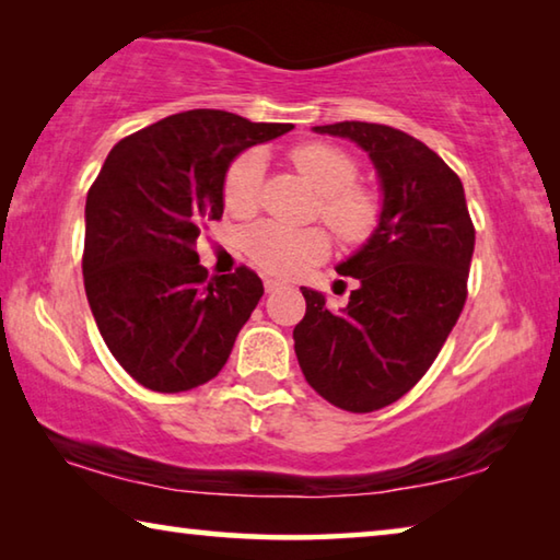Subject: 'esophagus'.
Instances as JSON below:
<instances>
[{
    "label": "esophagus",
    "mask_w": 560,
    "mask_h": 560,
    "mask_svg": "<svg viewBox=\"0 0 560 560\" xmlns=\"http://www.w3.org/2000/svg\"><path fill=\"white\" fill-rule=\"evenodd\" d=\"M281 287H283V281H279V279H264V289H267V293L279 291Z\"/></svg>",
    "instance_id": "1"
}]
</instances>
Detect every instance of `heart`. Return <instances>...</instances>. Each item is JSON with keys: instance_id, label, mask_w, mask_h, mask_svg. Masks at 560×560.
Returning <instances> with one entry per match:
<instances>
[{"instance_id": "1", "label": "heart", "mask_w": 560, "mask_h": 560, "mask_svg": "<svg viewBox=\"0 0 560 560\" xmlns=\"http://www.w3.org/2000/svg\"><path fill=\"white\" fill-rule=\"evenodd\" d=\"M291 163L316 189L318 214L340 242L365 244L383 222V197L375 187L355 183L358 160L330 143H303L289 153ZM267 158L252 148L234 158L222 183L226 212L249 217L259 210ZM330 242L320 226L293 230L279 222H259L244 234V252L259 269L273 277H296L328 257Z\"/></svg>"}]
</instances>
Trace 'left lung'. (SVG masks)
<instances>
[{"instance_id":"8db88e82","label":"left lung","mask_w":560,"mask_h":560,"mask_svg":"<svg viewBox=\"0 0 560 560\" xmlns=\"http://www.w3.org/2000/svg\"><path fill=\"white\" fill-rule=\"evenodd\" d=\"M316 132L350 138L383 185V222L338 264L358 279L343 311L303 287L293 348L306 383L330 405L373 412L430 371L467 301L474 224L457 173L420 140L381 122L343 120Z\"/></svg>"}]
</instances>
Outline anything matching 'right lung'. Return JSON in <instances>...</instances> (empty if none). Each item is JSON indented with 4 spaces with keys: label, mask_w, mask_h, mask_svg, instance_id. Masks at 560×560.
Wrapping results in <instances>:
<instances>
[{
    "label": "right lung",
    "mask_w": 560,
    "mask_h": 560,
    "mask_svg": "<svg viewBox=\"0 0 560 560\" xmlns=\"http://www.w3.org/2000/svg\"><path fill=\"white\" fill-rule=\"evenodd\" d=\"M291 128L210 108L175 113L118 140L93 179L83 287L113 358L148 390L212 381L257 308V271L210 279L197 236L222 220L232 160Z\"/></svg>",
    "instance_id": "right-lung-1"
}]
</instances>
